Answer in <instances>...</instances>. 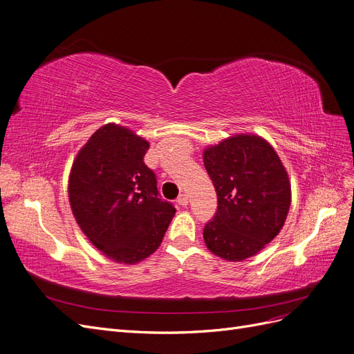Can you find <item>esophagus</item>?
<instances>
[{
  "mask_svg": "<svg viewBox=\"0 0 354 354\" xmlns=\"http://www.w3.org/2000/svg\"><path fill=\"white\" fill-rule=\"evenodd\" d=\"M177 203H178V205H181V207H186L187 203H189V198H187V195L181 194V195L177 198Z\"/></svg>",
  "mask_w": 354,
  "mask_h": 354,
  "instance_id": "1",
  "label": "esophagus"
}]
</instances>
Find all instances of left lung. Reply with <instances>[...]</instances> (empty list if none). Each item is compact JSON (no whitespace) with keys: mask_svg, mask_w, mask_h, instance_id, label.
Returning a JSON list of instances; mask_svg holds the SVG:
<instances>
[{"mask_svg":"<svg viewBox=\"0 0 354 354\" xmlns=\"http://www.w3.org/2000/svg\"><path fill=\"white\" fill-rule=\"evenodd\" d=\"M203 164L217 192V211L203 227L208 250L242 261L281 232L291 183L274 149L259 136L239 134L208 147Z\"/></svg>","mask_w":354,"mask_h":354,"instance_id":"1","label":"left lung"}]
</instances>
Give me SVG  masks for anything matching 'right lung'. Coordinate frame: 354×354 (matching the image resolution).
Returning a JSON list of instances; mask_svg holds the SVG:
<instances>
[{
    "instance_id": "1",
    "label": "right lung",
    "mask_w": 354,
    "mask_h": 354,
    "mask_svg": "<svg viewBox=\"0 0 354 354\" xmlns=\"http://www.w3.org/2000/svg\"><path fill=\"white\" fill-rule=\"evenodd\" d=\"M149 143L128 128L106 124L73 160L69 202L78 226L108 259L136 264L162 242L176 208L160 199L145 164Z\"/></svg>"
}]
</instances>
